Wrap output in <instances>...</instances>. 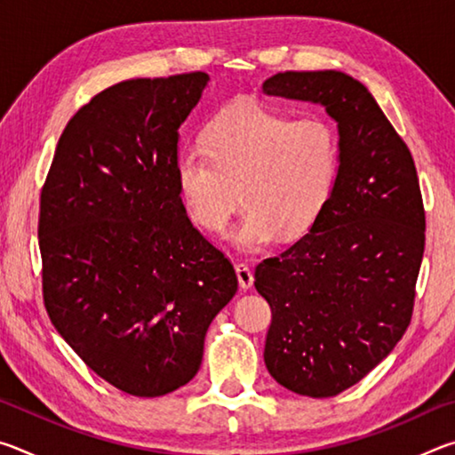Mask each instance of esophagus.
<instances>
[{
  "label": "esophagus",
  "mask_w": 455,
  "mask_h": 455,
  "mask_svg": "<svg viewBox=\"0 0 455 455\" xmlns=\"http://www.w3.org/2000/svg\"><path fill=\"white\" fill-rule=\"evenodd\" d=\"M235 271H236V279H238V284H241V289L243 291H246V289H251L252 287V271H251V267L249 265H244V263H236L235 265Z\"/></svg>",
  "instance_id": "obj_1"
}]
</instances>
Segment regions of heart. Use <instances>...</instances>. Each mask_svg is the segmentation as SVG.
I'll return each instance as SVG.
<instances>
[{
  "mask_svg": "<svg viewBox=\"0 0 455 455\" xmlns=\"http://www.w3.org/2000/svg\"><path fill=\"white\" fill-rule=\"evenodd\" d=\"M204 148L190 146L174 158V180L190 220L220 233L238 204L244 212L233 233L236 249L257 252L276 236L309 228L333 192L341 144L323 116L289 112L241 98L214 116Z\"/></svg>",
  "mask_w": 455,
  "mask_h": 455,
  "instance_id": "1",
  "label": "heart"
}]
</instances>
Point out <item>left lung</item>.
Returning a JSON list of instances; mask_svg holds the SVG:
<instances>
[{
	"label": "left lung",
	"instance_id": "left-lung-1",
	"mask_svg": "<svg viewBox=\"0 0 455 455\" xmlns=\"http://www.w3.org/2000/svg\"><path fill=\"white\" fill-rule=\"evenodd\" d=\"M263 90L323 104L339 126L341 163L325 209L303 238L255 268L273 315L268 373L299 395L333 397L381 363L411 323L426 249L418 171L351 76L279 72Z\"/></svg>",
	"mask_w": 455,
	"mask_h": 455
}]
</instances>
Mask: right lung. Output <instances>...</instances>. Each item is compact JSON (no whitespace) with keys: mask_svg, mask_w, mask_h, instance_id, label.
<instances>
[{"mask_svg":"<svg viewBox=\"0 0 455 455\" xmlns=\"http://www.w3.org/2000/svg\"><path fill=\"white\" fill-rule=\"evenodd\" d=\"M209 82L190 72L106 88L61 132L40 196L42 292L92 371L136 397L187 385L238 281L187 217L179 128Z\"/></svg>","mask_w":455,"mask_h":455,"instance_id":"obj_1","label":"right lung"}]
</instances>
